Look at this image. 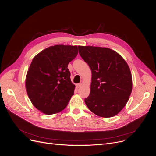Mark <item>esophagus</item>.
<instances>
[{
	"mask_svg": "<svg viewBox=\"0 0 156 156\" xmlns=\"http://www.w3.org/2000/svg\"><path fill=\"white\" fill-rule=\"evenodd\" d=\"M82 85V83H78V84H76V88H79L80 87H81V86Z\"/></svg>",
	"mask_w": 156,
	"mask_h": 156,
	"instance_id": "obj_1",
	"label": "esophagus"
}]
</instances>
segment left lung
I'll use <instances>...</instances> for the list:
<instances>
[{
	"label": "left lung",
	"mask_w": 156,
	"mask_h": 156,
	"mask_svg": "<svg viewBox=\"0 0 156 156\" xmlns=\"http://www.w3.org/2000/svg\"><path fill=\"white\" fill-rule=\"evenodd\" d=\"M80 56L92 71L90 92L85 102L100 117L116 116L126 105L132 90V77L125 59L111 48L78 46Z\"/></svg>",
	"instance_id": "1"
}]
</instances>
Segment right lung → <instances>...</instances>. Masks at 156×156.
I'll return each instance as SVG.
<instances>
[{"instance_id": "add662e5", "label": "right lung", "mask_w": 156, "mask_h": 156, "mask_svg": "<svg viewBox=\"0 0 156 156\" xmlns=\"http://www.w3.org/2000/svg\"><path fill=\"white\" fill-rule=\"evenodd\" d=\"M77 54V46L55 45L33 59L25 86L30 100L38 110L51 115L66 107L75 87L68 66Z\"/></svg>"}]
</instances>
